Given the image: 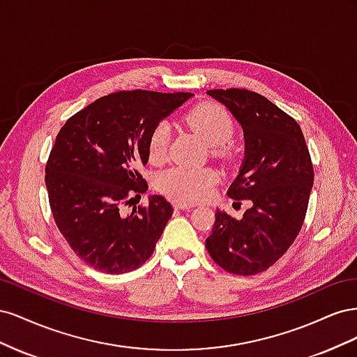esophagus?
Masks as SVG:
<instances>
[{"label":"esophagus","mask_w":357,"mask_h":357,"mask_svg":"<svg viewBox=\"0 0 357 357\" xmlns=\"http://www.w3.org/2000/svg\"><path fill=\"white\" fill-rule=\"evenodd\" d=\"M195 207V204L193 202H186V201H174V208L177 210H189Z\"/></svg>","instance_id":"obj_1"}]
</instances>
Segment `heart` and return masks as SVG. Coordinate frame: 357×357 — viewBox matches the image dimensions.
Returning <instances> with one entry per match:
<instances>
[{"label":"heart","mask_w":357,"mask_h":357,"mask_svg":"<svg viewBox=\"0 0 357 357\" xmlns=\"http://www.w3.org/2000/svg\"><path fill=\"white\" fill-rule=\"evenodd\" d=\"M188 123L199 138L213 147L214 153H225V146L235 134V123L231 114L223 107L214 102L199 104L188 114ZM169 146V125L158 123L149 137L147 153L153 164L164 162ZM218 181V172L211 168L189 169L169 168L156 177L158 190L181 201H198L207 198L214 183Z\"/></svg>","instance_id":"b5f03b06"}]
</instances>
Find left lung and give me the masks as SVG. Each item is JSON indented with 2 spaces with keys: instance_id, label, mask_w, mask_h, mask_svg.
<instances>
[{
  "instance_id": "left-lung-1",
  "label": "left lung",
  "mask_w": 357,
  "mask_h": 357,
  "mask_svg": "<svg viewBox=\"0 0 357 357\" xmlns=\"http://www.w3.org/2000/svg\"><path fill=\"white\" fill-rule=\"evenodd\" d=\"M244 132V159L228 189L250 199L243 219L218 210L205 247L225 271L255 275L274 265L298 236L305 219L314 169L298 122L265 96L247 89H213Z\"/></svg>"
}]
</instances>
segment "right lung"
Masks as SVG:
<instances>
[{
  "instance_id": "add662e5",
  "label": "right lung",
  "mask_w": 357,
  "mask_h": 357,
  "mask_svg": "<svg viewBox=\"0 0 357 357\" xmlns=\"http://www.w3.org/2000/svg\"><path fill=\"white\" fill-rule=\"evenodd\" d=\"M190 96L114 92L84 107L61 128L46 165L50 208L73 252L96 271H134L153 255L172 205L160 195L129 214L123 205L147 190L138 169L149 160L153 128Z\"/></svg>"
}]
</instances>
